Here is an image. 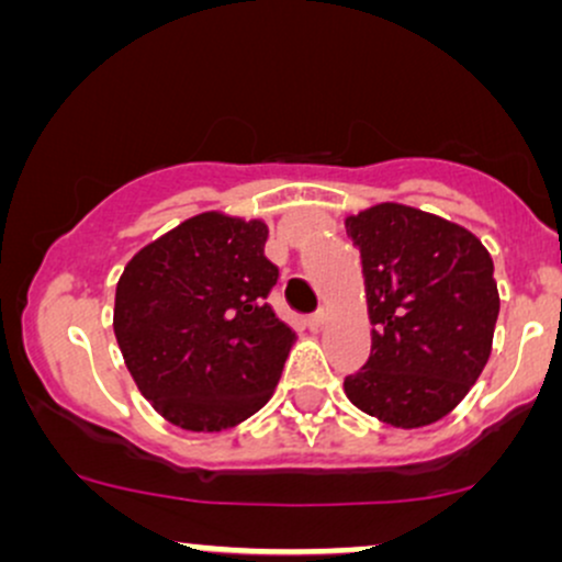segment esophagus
<instances>
[{
  "instance_id": "esophagus-1",
  "label": "esophagus",
  "mask_w": 562,
  "mask_h": 562,
  "mask_svg": "<svg viewBox=\"0 0 562 562\" xmlns=\"http://www.w3.org/2000/svg\"><path fill=\"white\" fill-rule=\"evenodd\" d=\"M306 325H308V330H314V333H319L322 327L327 325V314L325 312H317V314H312V317L306 319Z\"/></svg>"
}]
</instances>
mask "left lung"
<instances>
[{
  "instance_id": "obj_1",
  "label": "left lung",
  "mask_w": 562,
  "mask_h": 562,
  "mask_svg": "<svg viewBox=\"0 0 562 562\" xmlns=\"http://www.w3.org/2000/svg\"><path fill=\"white\" fill-rule=\"evenodd\" d=\"M362 254L372 353L344 389L393 428L447 417L492 357L499 317L494 261L473 232L404 203L346 216Z\"/></svg>"
}]
</instances>
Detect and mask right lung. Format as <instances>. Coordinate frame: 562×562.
<instances>
[{
  "mask_svg": "<svg viewBox=\"0 0 562 562\" xmlns=\"http://www.w3.org/2000/svg\"><path fill=\"white\" fill-rule=\"evenodd\" d=\"M267 237L261 218L203 211L147 243L121 274L115 340L142 396L177 428H235L280 383L295 333L263 301L280 277Z\"/></svg>",
  "mask_w": 562,
  "mask_h": 562,
  "instance_id": "add662e5",
  "label": "right lung"
}]
</instances>
